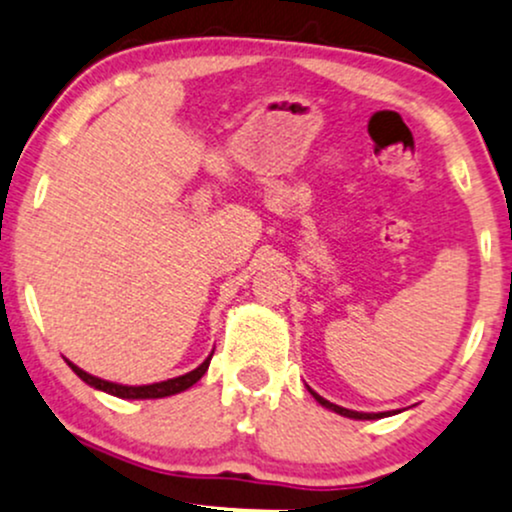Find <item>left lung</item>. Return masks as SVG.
<instances>
[{
	"label": "left lung",
	"instance_id": "left-lung-1",
	"mask_svg": "<svg viewBox=\"0 0 512 512\" xmlns=\"http://www.w3.org/2000/svg\"><path fill=\"white\" fill-rule=\"evenodd\" d=\"M310 395H313L317 402L322 404V407L325 409H332V411H337V414H342V416H349V419H383V416H387V411H383V414H363V411H354V409H344V407H339V404H332V402H327L325 397H320L317 395V392H313L310 390Z\"/></svg>",
	"mask_w": 512,
	"mask_h": 512
}]
</instances>
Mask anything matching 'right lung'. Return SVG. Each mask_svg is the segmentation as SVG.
Returning <instances> with one entry per match:
<instances>
[{
  "label": "right lung",
  "mask_w": 512,
  "mask_h": 512,
  "mask_svg": "<svg viewBox=\"0 0 512 512\" xmlns=\"http://www.w3.org/2000/svg\"><path fill=\"white\" fill-rule=\"evenodd\" d=\"M214 356V354H211ZM202 363V366H197L195 370H190V373L185 375H178V378H170V380H163V383H151V385H139V387H132V385H117V383H108V380H101L96 378V375L86 373V370H81L79 366H74L72 361L69 363V368L74 370L76 375H79L81 380H84L86 385L96 387V390H103L108 392V395H115V397H122V399H158V397H170V395H178V392L187 390V387H192L197 383L199 378H202L204 373H207L209 368V361Z\"/></svg>",
  "instance_id": "add662e5"
}]
</instances>
